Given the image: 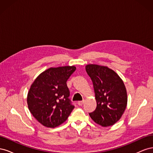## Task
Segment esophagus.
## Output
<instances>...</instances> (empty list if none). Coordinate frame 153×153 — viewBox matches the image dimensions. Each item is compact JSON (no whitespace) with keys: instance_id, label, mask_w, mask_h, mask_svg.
Wrapping results in <instances>:
<instances>
[{"instance_id":"34e87169","label":"esophagus","mask_w":153,"mask_h":153,"mask_svg":"<svg viewBox=\"0 0 153 153\" xmlns=\"http://www.w3.org/2000/svg\"><path fill=\"white\" fill-rule=\"evenodd\" d=\"M78 105H80V106H82L83 104L84 103V100H83V101H78Z\"/></svg>"}]
</instances>
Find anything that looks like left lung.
Here are the masks:
<instances>
[{"label": "left lung", "instance_id": "8db88e82", "mask_svg": "<svg viewBox=\"0 0 153 153\" xmlns=\"http://www.w3.org/2000/svg\"><path fill=\"white\" fill-rule=\"evenodd\" d=\"M85 70L93 84L97 106L89 113L93 121L103 127L112 126L126 108V87L120 76L107 66L87 64Z\"/></svg>", "mask_w": 153, "mask_h": 153}]
</instances>
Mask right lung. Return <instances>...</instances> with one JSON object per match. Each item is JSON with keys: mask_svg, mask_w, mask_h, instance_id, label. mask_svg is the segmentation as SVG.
Listing matches in <instances>:
<instances>
[{"mask_svg": "<svg viewBox=\"0 0 153 153\" xmlns=\"http://www.w3.org/2000/svg\"><path fill=\"white\" fill-rule=\"evenodd\" d=\"M76 70L72 66L50 68L37 77L27 94L28 108L34 117L47 128L66 121L73 108L68 98V78Z\"/></svg>", "mask_w": 153, "mask_h": 153, "instance_id": "add662e5", "label": "right lung"}]
</instances>
